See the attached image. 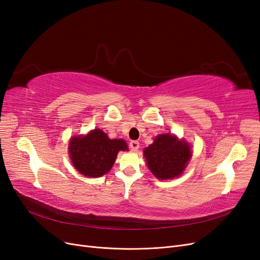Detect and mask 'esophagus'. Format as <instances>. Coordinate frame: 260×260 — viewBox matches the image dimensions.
Listing matches in <instances>:
<instances>
[{
  "label": "esophagus",
  "instance_id": "1",
  "mask_svg": "<svg viewBox=\"0 0 260 260\" xmlns=\"http://www.w3.org/2000/svg\"><path fill=\"white\" fill-rule=\"evenodd\" d=\"M129 147L132 152H137L140 147V143L138 142V141H131V142L129 143Z\"/></svg>",
  "mask_w": 260,
  "mask_h": 260
}]
</instances>
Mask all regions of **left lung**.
Instances as JSON below:
<instances>
[{
  "instance_id": "1",
  "label": "left lung",
  "mask_w": 260,
  "mask_h": 260,
  "mask_svg": "<svg viewBox=\"0 0 260 260\" xmlns=\"http://www.w3.org/2000/svg\"><path fill=\"white\" fill-rule=\"evenodd\" d=\"M191 156V146L186 141L179 140L171 133L157 136L153 144L144 149L148 169L160 180L174 179L182 175Z\"/></svg>"
}]
</instances>
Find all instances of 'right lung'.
<instances>
[{"label": "right lung", "instance_id": "obj_1", "mask_svg": "<svg viewBox=\"0 0 260 260\" xmlns=\"http://www.w3.org/2000/svg\"><path fill=\"white\" fill-rule=\"evenodd\" d=\"M119 151H128L122 139H109L101 129L70 139L68 152L75 168L89 178L104 176L112 169Z\"/></svg>", "mask_w": 260, "mask_h": 260}]
</instances>
